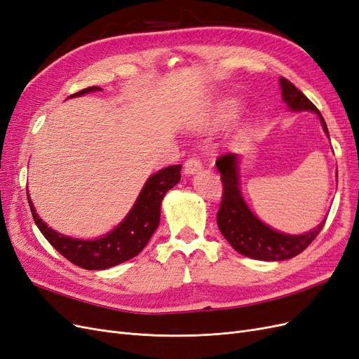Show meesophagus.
Masks as SVG:
<instances>
[{
	"label": "esophagus",
	"mask_w": 359,
	"mask_h": 359,
	"mask_svg": "<svg viewBox=\"0 0 359 359\" xmlns=\"http://www.w3.org/2000/svg\"><path fill=\"white\" fill-rule=\"evenodd\" d=\"M199 170H202V163L196 157L187 158L186 163H184V173H186V175H194V173H198Z\"/></svg>",
	"instance_id": "esophagus-1"
}]
</instances>
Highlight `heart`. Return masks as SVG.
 I'll return each mask as SVG.
<instances>
[{
  "label": "heart",
  "mask_w": 359,
  "mask_h": 359,
  "mask_svg": "<svg viewBox=\"0 0 359 359\" xmlns=\"http://www.w3.org/2000/svg\"><path fill=\"white\" fill-rule=\"evenodd\" d=\"M231 109H229V106H224V109H223V112L226 114V112H229Z\"/></svg>",
  "instance_id": "1"
}]
</instances>
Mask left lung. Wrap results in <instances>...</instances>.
I'll return each mask as SVG.
<instances>
[{
  "label": "left lung",
  "instance_id": "8db88e82",
  "mask_svg": "<svg viewBox=\"0 0 359 359\" xmlns=\"http://www.w3.org/2000/svg\"><path fill=\"white\" fill-rule=\"evenodd\" d=\"M280 88L281 99L289 111L314 112L320 119L325 135L330 137L322 114L295 85L285 78H280ZM215 165L222 173L223 182V199L219 214H217V224L227 243L238 253L257 260H266V262L286 260L304 252L322 231L327 217L314 229L301 235H290L273 229L256 217L243 198L240 186V156H222Z\"/></svg>",
  "mask_w": 359,
  "mask_h": 359
}]
</instances>
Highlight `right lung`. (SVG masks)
<instances>
[{
  "mask_svg": "<svg viewBox=\"0 0 359 359\" xmlns=\"http://www.w3.org/2000/svg\"><path fill=\"white\" fill-rule=\"evenodd\" d=\"M95 91H102L100 86H90V88L72 94L69 99ZM180 180L181 165L168 166L153 173L144 184L135 205L124 217V220L114 227L109 233L95 238V240H79V238H72L53 231L36 212L28 187L27 196L34 222L50 245L69 259L72 264L83 269L100 271L123 264L142 252L158 227L163 198L168 190L177 186Z\"/></svg>",
  "mask_w": 359,
  "mask_h": 359,
  "instance_id": "1",
  "label": "right lung"
}]
</instances>
